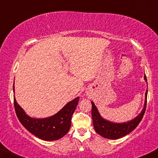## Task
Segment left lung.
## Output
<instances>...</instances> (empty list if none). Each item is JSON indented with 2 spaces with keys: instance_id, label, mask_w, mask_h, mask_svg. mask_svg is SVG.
Masks as SVG:
<instances>
[{
  "instance_id": "obj_1",
  "label": "left lung",
  "mask_w": 158,
  "mask_h": 158,
  "mask_svg": "<svg viewBox=\"0 0 158 158\" xmlns=\"http://www.w3.org/2000/svg\"><path fill=\"white\" fill-rule=\"evenodd\" d=\"M144 79L147 82L146 75L144 76ZM147 92L148 90H146L144 106L141 113L134 119L127 121V122L113 123L106 120V119H104L101 116L99 112L98 111V109L95 106L94 102H91V104H92L91 114H92L93 123H94V127L96 132L101 136L108 138V139H118V138H122V137L127 135V134L130 133L139 124L140 121L143 118L144 113H145L146 102H147Z\"/></svg>"
}]
</instances>
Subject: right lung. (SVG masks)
Masks as SVG:
<instances>
[{
	"label": "right lung",
	"instance_id": "right-lung-1",
	"mask_svg": "<svg viewBox=\"0 0 158 158\" xmlns=\"http://www.w3.org/2000/svg\"><path fill=\"white\" fill-rule=\"evenodd\" d=\"M15 83V82H14ZM15 93V86L13 85ZM79 97L68 102L57 113L45 118H34L26 115L14 97L15 113L23 126L34 135L44 140H56L66 135L71 126V118Z\"/></svg>",
	"mask_w": 158,
	"mask_h": 158
}]
</instances>
